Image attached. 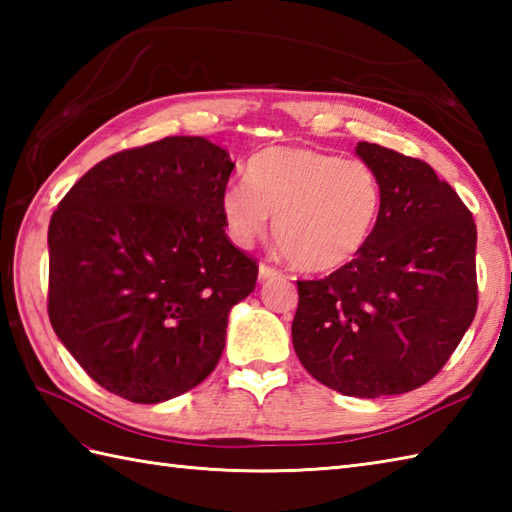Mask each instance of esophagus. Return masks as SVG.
Here are the masks:
<instances>
[{"mask_svg": "<svg viewBox=\"0 0 512 512\" xmlns=\"http://www.w3.org/2000/svg\"><path fill=\"white\" fill-rule=\"evenodd\" d=\"M273 277H281L279 270L275 266H268V264H259V279L266 281V279H273Z\"/></svg>", "mask_w": 512, "mask_h": 512, "instance_id": "34e87169", "label": "esophagus"}]
</instances>
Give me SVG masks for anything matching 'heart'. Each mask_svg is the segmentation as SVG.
Returning a JSON list of instances; mask_svg holds the SVG:
<instances>
[{"instance_id": "obj_1", "label": "heart", "mask_w": 512, "mask_h": 512, "mask_svg": "<svg viewBox=\"0 0 512 512\" xmlns=\"http://www.w3.org/2000/svg\"><path fill=\"white\" fill-rule=\"evenodd\" d=\"M383 184L363 160L308 147H268L246 165V182L222 195L228 235L248 246L275 215V239L306 273H332L363 253L383 213Z\"/></svg>"}]
</instances>
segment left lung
<instances>
[{
	"label": "left lung",
	"instance_id": "left-lung-1",
	"mask_svg": "<svg viewBox=\"0 0 512 512\" xmlns=\"http://www.w3.org/2000/svg\"><path fill=\"white\" fill-rule=\"evenodd\" d=\"M356 154L383 184L380 222L354 262L297 281L292 345L339 394H407L440 372L473 323L477 228L427 162L374 143Z\"/></svg>",
	"mask_w": 512,
	"mask_h": 512
}]
</instances>
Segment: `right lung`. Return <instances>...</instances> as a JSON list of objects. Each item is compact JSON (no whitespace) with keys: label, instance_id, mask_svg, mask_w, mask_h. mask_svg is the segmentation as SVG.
Returning a JSON list of instances; mask_svg holds the SVG:
<instances>
[{"label":"right lung","instance_id":"add662e5","mask_svg":"<svg viewBox=\"0 0 512 512\" xmlns=\"http://www.w3.org/2000/svg\"><path fill=\"white\" fill-rule=\"evenodd\" d=\"M233 162L202 136H169L101 160L48 228L52 330L88 376L143 405L200 385L257 262L224 231Z\"/></svg>","mask_w":512,"mask_h":512}]
</instances>
